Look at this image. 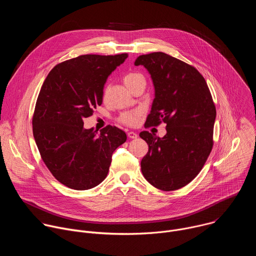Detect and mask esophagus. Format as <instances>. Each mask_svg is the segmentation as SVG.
<instances>
[{
	"mask_svg": "<svg viewBox=\"0 0 256 256\" xmlns=\"http://www.w3.org/2000/svg\"><path fill=\"white\" fill-rule=\"evenodd\" d=\"M128 136L130 138H138V134L134 132H128Z\"/></svg>",
	"mask_w": 256,
	"mask_h": 256,
	"instance_id": "esophagus-1",
	"label": "esophagus"
}]
</instances>
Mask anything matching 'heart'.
I'll return each instance as SVG.
<instances>
[{
	"instance_id": "heart-1",
	"label": "heart",
	"mask_w": 256,
	"mask_h": 256,
	"mask_svg": "<svg viewBox=\"0 0 256 256\" xmlns=\"http://www.w3.org/2000/svg\"><path fill=\"white\" fill-rule=\"evenodd\" d=\"M140 81H144V79L142 74L136 72H128V74L124 77V83L130 90L134 85H136ZM142 116V109H134V110H130L122 114L118 120L122 124L128 126H136L140 122Z\"/></svg>"
}]
</instances>
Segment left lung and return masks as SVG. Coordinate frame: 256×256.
<instances>
[{"label": "left lung", "mask_w": 256, "mask_h": 256, "mask_svg": "<svg viewBox=\"0 0 256 256\" xmlns=\"http://www.w3.org/2000/svg\"><path fill=\"white\" fill-rule=\"evenodd\" d=\"M134 64L148 70L155 87L144 128L167 124L163 138L140 134L149 146L142 173L158 190H179L196 177L212 149L214 103L204 78L184 62L159 52L140 56Z\"/></svg>", "instance_id": "obj_1"}]
</instances>
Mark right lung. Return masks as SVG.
Instances as JSON below:
<instances>
[{
    "mask_svg": "<svg viewBox=\"0 0 256 256\" xmlns=\"http://www.w3.org/2000/svg\"><path fill=\"white\" fill-rule=\"evenodd\" d=\"M128 58L83 54L56 64L44 80L32 118L42 159L62 184L86 190L106 178L112 153L126 140L116 126L100 134L84 128V118L102 104L108 76Z\"/></svg>",
    "mask_w": 256,
    "mask_h": 256,
    "instance_id": "obj_1",
    "label": "right lung"
}]
</instances>
